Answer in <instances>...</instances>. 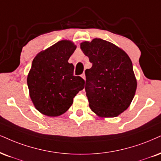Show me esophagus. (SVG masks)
I'll return each instance as SVG.
<instances>
[{
  "mask_svg": "<svg viewBox=\"0 0 161 161\" xmlns=\"http://www.w3.org/2000/svg\"><path fill=\"white\" fill-rule=\"evenodd\" d=\"M81 77H82L84 80H86V75H85L84 73L83 75H81Z\"/></svg>",
  "mask_w": 161,
  "mask_h": 161,
  "instance_id": "esophagus-1",
  "label": "esophagus"
}]
</instances>
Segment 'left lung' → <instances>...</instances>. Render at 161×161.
<instances>
[{
	"label": "left lung",
	"instance_id": "1",
	"mask_svg": "<svg viewBox=\"0 0 161 161\" xmlns=\"http://www.w3.org/2000/svg\"><path fill=\"white\" fill-rule=\"evenodd\" d=\"M80 48L92 64L85 71L90 109L101 117L119 116L130 106L137 86L130 57L102 39L84 42Z\"/></svg>",
	"mask_w": 161,
	"mask_h": 161
}]
</instances>
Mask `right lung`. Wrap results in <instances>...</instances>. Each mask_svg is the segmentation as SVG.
Masks as SVG:
<instances>
[{"mask_svg": "<svg viewBox=\"0 0 161 161\" xmlns=\"http://www.w3.org/2000/svg\"><path fill=\"white\" fill-rule=\"evenodd\" d=\"M76 49L72 42L62 40L39 52L27 75L30 97L36 109L47 116H59L69 110L85 81L74 76L68 62Z\"/></svg>", "mask_w": 161, "mask_h": 161, "instance_id": "right-lung-1", "label": "right lung"}]
</instances>
